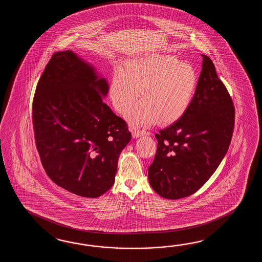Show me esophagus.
Instances as JSON below:
<instances>
[{
	"label": "esophagus",
	"mask_w": 262,
	"mask_h": 262,
	"mask_svg": "<svg viewBox=\"0 0 262 262\" xmlns=\"http://www.w3.org/2000/svg\"><path fill=\"white\" fill-rule=\"evenodd\" d=\"M149 132H147V131H145V130H139V129H137V130H134L133 133V138L134 139H137V138H139V137H141V136H146V135H149Z\"/></svg>",
	"instance_id": "esophagus-1"
}]
</instances>
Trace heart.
Listing matches in <instances>:
<instances>
[{
	"instance_id": "heart-1",
	"label": "heart",
	"mask_w": 262,
	"mask_h": 262,
	"mask_svg": "<svg viewBox=\"0 0 262 262\" xmlns=\"http://www.w3.org/2000/svg\"><path fill=\"white\" fill-rule=\"evenodd\" d=\"M194 67L173 56L150 53L125 62L117 69L110 85L113 106L123 113L138 98L143 99L125 113L134 126L150 125L159 119L170 123L189 107L198 88Z\"/></svg>"
}]
</instances>
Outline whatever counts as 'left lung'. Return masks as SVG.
I'll return each instance as SVG.
<instances>
[{
    "label": "left lung",
    "mask_w": 262,
    "mask_h": 262,
    "mask_svg": "<svg viewBox=\"0 0 262 262\" xmlns=\"http://www.w3.org/2000/svg\"><path fill=\"white\" fill-rule=\"evenodd\" d=\"M195 96L176 122L156 134L149 183L162 198L179 200L206 183L226 156L233 133V102L212 60L202 54Z\"/></svg>",
    "instance_id": "1"
}]
</instances>
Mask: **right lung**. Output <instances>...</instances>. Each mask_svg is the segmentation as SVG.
Segmentation results:
<instances>
[{"instance_id": "right-lung-1", "label": "right lung", "mask_w": 262, "mask_h": 262, "mask_svg": "<svg viewBox=\"0 0 262 262\" xmlns=\"http://www.w3.org/2000/svg\"><path fill=\"white\" fill-rule=\"evenodd\" d=\"M108 83L72 50L51 57L33 102L35 144L46 173L84 198L112 188L118 159L128 144L127 124L103 98Z\"/></svg>"}]
</instances>
